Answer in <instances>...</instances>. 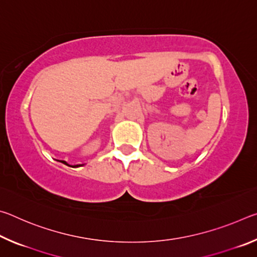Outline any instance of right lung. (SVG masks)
I'll return each mask as SVG.
<instances>
[{
    "label": "right lung",
    "mask_w": 257,
    "mask_h": 257,
    "mask_svg": "<svg viewBox=\"0 0 257 257\" xmlns=\"http://www.w3.org/2000/svg\"><path fill=\"white\" fill-rule=\"evenodd\" d=\"M61 162H62V163H64V164H67L66 162H64V161H61ZM68 165V164H67ZM76 167H78V165H76Z\"/></svg>",
    "instance_id": "obj_1"
}]
</instances>
